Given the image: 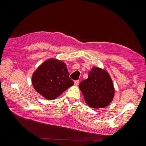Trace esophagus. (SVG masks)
Segmentation results:
<instances>
[{
  "instance_id": "1",
  "label": "esophagus",
  "mask_w": 146,
  "mask_h": 146,
  "mask_svg": "<svg viewBox=\"0 0 146 146\" xmlns=\"http://www.w3.org/2000/svg\"><path fill=\"white\" fill-rule=\"evenodd\" d=\"M79 80H76V81H74V84L75 85V86H78V84H79Z\"/></svg>"
}]
</instances>
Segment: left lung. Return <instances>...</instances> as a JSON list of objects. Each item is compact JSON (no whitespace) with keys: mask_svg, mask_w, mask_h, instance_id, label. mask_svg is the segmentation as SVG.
Segmentation results:
<instances>
[{"mask_svg":"<svg viewBox=\"0 0 146 146\" xmlns=\"http://www.w3.org/2000/svg\"><path fill=\"white\" fill-rule=\"evenodd\" d=\"M86 103L92 108L106 107L112 101L115 90L109 74L103 69L94 67L88 72L87 80L79 85Z\"/></svg>","mask_w":146,"mask_h":146,"instance_id":"1","label":"left lung"}]
</instances>
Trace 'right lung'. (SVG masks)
I'll return each instance as SVG.
<instances>
[{"mask_svg": "<svg viewBox=\"0 0 146 146\" xmlns=\"http://www.w3.org/2000/svg\"><path fill=\"white\" fill-rule=\"evenodd\" d=\"M69 76L65 64L50 59L43 62L34 72L33 86L46 99L53 100L74 85V81Z\"/></svg>", "mask_w": 146, "mask_h": 146, "instance_id": "add662e5", "label": "right lung"}]
</instances>
